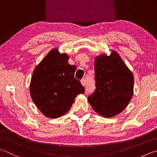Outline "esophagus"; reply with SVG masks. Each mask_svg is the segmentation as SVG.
Listing matches in <instances>:
<instances>
[{
    "label": "esophagus",
    "instance_id": "1",
    "mask_svg": "<svg viewBox=\"0 0 157 157\" xmlns=\"http://www.w3.org/2000/svg\"><path fill=\"white\" fill-rule=\"evenodd\" d=\"M81 84H82V86H85V85H86V82H85V79H82L81 81Z\"/></svg>",
    "mask_w": 157,
    "mask_h": 157
}]
</instances>
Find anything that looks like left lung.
Masks as SVG:
<instances>
[{"label":"left lung","mask_w":157,"mask_h":157,"mask_svg":"<svg viewBox=\"0 0 157 157\" xmlns=\"http://www.w3.org/2000/svg\"><path fill=\"white\" fill-rule=\"evenodd\" d=\"M96 90L88 102L98 113L111 117L124 109L133 94L134 77L117 52L99 55L94 62Z\"/></svg>","instance_id":"1"}]
</instances>
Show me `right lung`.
Wrapping results in <instances>:
<instances>
[{"instance_id":"add662e5","label":"right lung","mask_w":157,"mask_h":157,"mask_svg":"<svg viewBox=\"0 0 157 157\" xmlns=\"http://www.w3.org/2000/svg\"><path fill=\"white\" fill-rule=\"evenodd\" d=\"M67 54L58 49L50 51L33 72L30 94L39 110L51 118H57L70 110L78 94L85 89L75 78V66L68 63Z\"/></svg>"}]
</instances>
